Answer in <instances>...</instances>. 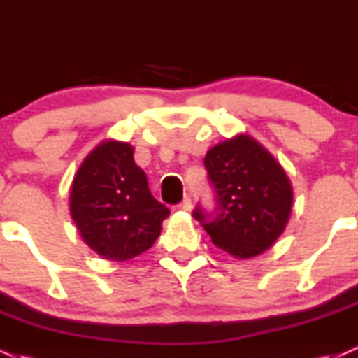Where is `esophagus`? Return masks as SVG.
<instances>
[{"label": "esophagus", "mask_w": 358, "mask_h": 358, "mask_svg": "<svg viewBox=\"0 0 358 358\" xmlns=\"http://www.w3.org/2000/svg\"><path fill=\"white\" fill-rule=\"evenodd\" d=\"M192 206H193V203H192V198L190 196H185L183 200L178 203V208L180 210H185V212H190Z\"/></svg>", "instance_id": "1"}]
</instances>
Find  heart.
Segmentation results:
<instances>
[{
	"label": "heart",
	"instance_id": "heart-1",
	"mask_svg": "<svg viewBox=\"0 0 358 358\" xmlns=\"http://www.w3.org/2000/svg\"><path fill=\"white\" fill-rule=\"evenodd\" d=\"M0 188H1V187H0Z\"/></svg>",
	"mask_w": 358,
	"mask_h": 358
}]
</instances>
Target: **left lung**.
<instances>
[{"label": "left lung", "mask_w": 358, "mask_h": 358, "mask_svg": "<svg viewBox=\"0 0 358 358\" xmlns=\"http://www.w3.org/2000/svg\"><path fill=\"white\" fill-rule=\"evenodd\" d=\"M215 208L196 205L193 218L212 242L238 258L273 245L292 212L290 180L264 146L247 135L213 146L205 157Z\"/></svg>", "instance_id": "obj_1"}]
</instances>
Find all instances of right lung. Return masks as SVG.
Masks as SVG:
<instances>
[{"mask_svg": "<svg viewBox=\"0 0 358 358\" xmlns=\"http://www.w3.org/2000/svg\"><path fill=\"white\" fill-rule=\"evenodd\" d=\"M70 212L81 238L98 255L130 260L152 248L170 210L152 195L128 143L105 141L73 180Z\"/></svg>", "mask_w": 358, "mask_h": 358, "instance_id": "right-lung-1", "label": "right lung"}]
</instances>
